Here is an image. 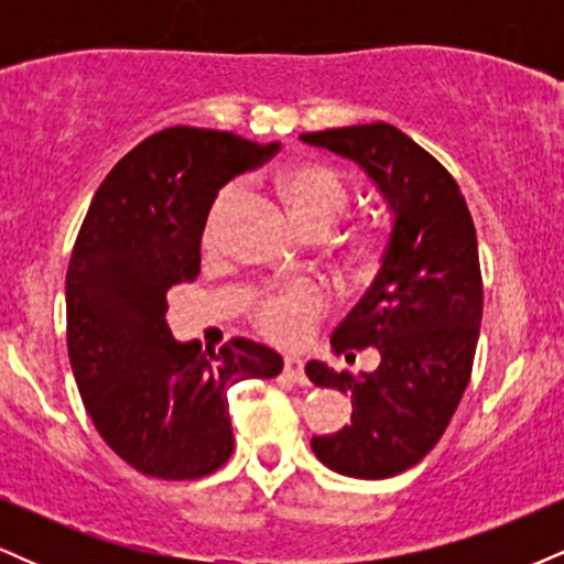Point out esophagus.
<instances>
[{
	"label": "esophagus",
	"instance_id": "obj_1",
	"mask_svg": "<svg viewBox=\"0 0 564 564\" xmlns=\"http://www.w3.org/2000/svg\"><path fill=\"white\" fill-rule=\"evenodd\" d=\"M283 373H286L291 381H296V384H304V381H307V377H304V364L300 358H294V355H286V358H283Z\"/></svg>",
	"mask_w": 564,
	"mask_h": 564
}]
</instances>
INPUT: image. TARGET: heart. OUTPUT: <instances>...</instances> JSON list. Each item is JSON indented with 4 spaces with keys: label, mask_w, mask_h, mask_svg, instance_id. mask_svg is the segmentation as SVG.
Returning a JSON list of instances; mask_svg holds the SVG:
<instances>
[{
    "label": "heart",
    "mask_w": 564,
    "mask_h": 564,
    "mask_svg": "<svg viewBox=\"0 0 564 564\" xmlns=\"http://www.w3.org/2000/svg\"><path fill=\"white\" fill-rule=\"evenodd\" d=\"M273 187L286 206L289 217L307 236L321 238L334 230V225L352 206V185L336 166L326 161H294L275 172ZM236 200V187H223L212 198L204 217V246H215L223 219ZM334 257L352 275L377 273L387 249L390 232L381 223H355L349 228L328 236ZM328 310L326 291L318 283H289L264 291L251 310V323L264 339L275 345L294 347L307 339L313 326Z\"/></svg>",
    "instance_id": "b5f03b06"
}]
</instances>
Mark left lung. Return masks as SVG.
I'll list each match as a JSON object with an SVG mask.
<instances>
[{
	"instance_id": "1",
	"label": "left lung",
	"mask_w": 564,
	"mask_h": 564,
	"mask_svg": "<svg viewBox=\"0 0 564 564\" xmlns=\"http://www.w3.org/2000/svg\"><path fill=\"white\" fill-rule=\"evenodd\" d=\"M310 145L358 161L392 204L394 228L379 275L336 326V352L377 347L371 373L307 364L318 387L352 394V419L313 437L328 469L384 480L411 469L448 430L475 364L482 273L469 206L453 174L398 127L373 124L302 134Z\"/></svg>"
}]
</instances>
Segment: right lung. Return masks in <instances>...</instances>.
<instances>
[{"instance_id":"add662e5","label":"right lung","mask_w":564,"mask_h":564,"mask_svg":"<svg viewBox=\"0 0 564 564\" xmlns=\"http://www.w3.org/2000/svg\"><path fill=\"white\" fill-rule=\"evenodd\" d=\"M232 132L170 127L97 187L66 273V341L100 437L140 475L198 480L232 453L228 390L273 379L281 355L251 339L217 352L172 339L166 291L196 281L212 198L278 153Z\"/></svg>"}]
</instances>
